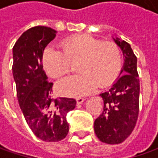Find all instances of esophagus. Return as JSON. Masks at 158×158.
Masks as SVG:
<instances>
[{
    "label": "esophagus",
    "mask_w": 158,
    "mask_h": 158,
    "mask_svg": "<svg viewBox=\"0 0 158 158\" xmlns=\"http://www.w3.org/2000/svg\"><path fill=\"white\" fill-rule=\"evenodd\" d=\"M83 101H84V99L82 98H76V103H77V105H82V103H83Z\"/></svg>",
    "instance_id": "esophagus-1"
}]
</instances>
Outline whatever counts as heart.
<instances>
[{"label":"heart","mask_w":158,"mask_h":158,"mask_svg":"<svg viewBox=\"0 0 158 158\" xmlns=\"http://www.w3.org/2000/svg\"><path fill=\"white\" fill-rule=\"evenodd\" d=\"M62 52L52 47L46 48L43 64L52 77L67 75L72 64L78 63L80 75L69 76L57 82L60 94L68 97H81L90 93L98 85L104 88L110 85L118 76L122 64L118 46L104 43L89 35H80L65 40Z\"/></svg>","instance_id":"heart-1"}]
</instances>
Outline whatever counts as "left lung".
<instances>
[{"label": "left lung", "instance_id": "obj_1", "mask_svg": "<svg viewBox=\"0 0 158 158\" xmlns=\"http://www.w3.org/2000/svg\"><path fill=\"white\" fill-rule=\"evenodd\" d=\"M112 40L123 53L124 63L111 87L99 94L104 101V109L95 120L94 130L102 143L118 144L130 135L136 124L140 81L137 58L131 46L117 37H112Z\"/></svg>", "mask_w": 158, "mask_h": 158}]
</instances>
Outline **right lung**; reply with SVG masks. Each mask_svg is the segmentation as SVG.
Wrapping results in <instances>:
<instances>
[{"label":"right lung","instance_id":"add662e5","mask_svg":"<svg viewBox=\"0 0 158 158\" xmlns=\"http://www.w3.org/2000/svg\"><path fill=\"white\" fill-rule=\"evenodd\" d=\"M57 31L46 26L31 28L13 47L12 72L16 93L28 126L39 139L55 143L67 136L68 112L75 109L73 98H52L53 83L43 69V52Z\"/></svg>","mask_w":158,"mask_h":158}]
</instances>
